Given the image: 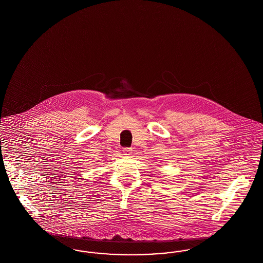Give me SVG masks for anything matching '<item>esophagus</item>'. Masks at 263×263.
<instances>
[{
    "instance_id": "1",
    "label": "esophagus",
    "mask_w": 263,
    "mask_h": 263,
    "mask_svg": "<svg viewBox=\"0 0 263 263\" xmlns=\"http://www.w3.org/2000/svg\"><path fill=\"white\" fill-rule=\"evenodd\" d=\"M132 148H124L123 149V152H124V155H126V156H130L131 154H132Z\"/></svg>"
}]
</instances>
